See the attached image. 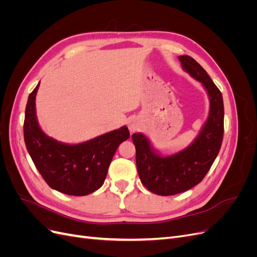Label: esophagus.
<instances>
[{
	"instance_id": "esophagus-1",
	"label": "esophagus",
	"mask_w": 257,
	"mask_h": 257,
	"mask_svg": "<svg viewBox=\"0 0 257 257\" xmlns=\"http://www.w3.org/2000/svg\"><path fill=\"white\" fill-rule=\"evenodd\" d=\"M141 127H142V123L139 122L138 120H136V119L131 120L130 123H128V130H130L131 133H134V132H137L138 130H141Z\"/></svg>"
}]
</instances>
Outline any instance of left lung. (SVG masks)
Instances as JSON below:
<instances>
[{
  "instance_id": "obj_1",
  "label": "left lung",
  "mask_w": 257,
  "mask_h": 257,
  "mask_svg": "<svg viewBox=\"0 0 257 257\" xmlns=\"http://www.w3.org/2000/svg\"><path fill=\"white\" fill-rule=\"evenodd\" d=\"M179 60L184 71L204 85L209 96V115L198 136L185 149L164 157L144 134L132 135L141 181L150 192L162 196L185 192L203 180L219 154L224 134L221 91L192 57L180 56Z\"/></svg>"
}]
</instances>
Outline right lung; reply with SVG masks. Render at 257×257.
Returning a JSON list of instances; mask_svg holds the SVG:
<instances>
[{
	"label": "right lung",
	"mask_w": 257,
	"mask_h": 257,
	"mask_svg": "<svg viewBox=\"0 0 257 257\" xmlns=\"http://www.w3.org/2000/svg\"><path fill=\"white\" fill-rule=\"evenodd\" d=\"M40 82L29 95L23 136L35 167L51 189L84 196L104 184L108 167L120 144L130 138L126 126L77 145L60 143L38 125L35 98Z\"/></svg>",
	"instance_id": "right-lung-1"
}]
</instances>
